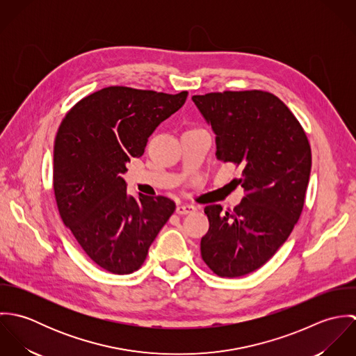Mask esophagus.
Here are the masks:
<instances>
[{
  "label": "esophagus",
  "mask_w": 356,
  "mask_h": 356,
  "mask_svg": "<svg viewBox=\"0 0 356 356\" xmlns=\"http://www.w3.org/2000/svg\"><path fill=\"white\" fill-rule=\"evenodd\" d=\"M196 211V207H193L192 204H179L177 205L175 212L179 215H185V213H192Z\"/></svg>",
  "instance_id": "1"
}]
</instances>
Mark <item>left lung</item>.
Segmentation results:
<instances>
[{
  "mask_svg": "<svg viewBox=\"0 0 356 356\" xmlns=\"http://www.w3.org/2000/svg\"><path fill=\"white\" fill-rule=\"evenodd\" d=\"M215 133L219 161L236 164L245 197L222 212L204 208L209 229L200 250L219 277H241L261 267L298 223L311 172V148L289 108L261 90L192 97Z\"/></svg>",
  "mask_w": 356,
  "mask_h": 356,
  "instance_id": "obj_1",
  "label": "left lung"
}]
</instances>
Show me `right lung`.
<instances>
[{"label": "right lung", "mask_w": 356, "mask_h": 356, "mask_svg": "<svg viewBox=\"0 0 356 356\" xmlns=\"http://www.w3.org/2000/svg\"><path fill=\"white\" fill-rule=\"evenodd\" d=\"M186 97L188 92L109 86L75 104L58 127L53 189L60 216L82 250L109 273L138 270L175 211L164 196H129L122 174Z\"/></svg>", "instance_id": "1"}]
</instances>
